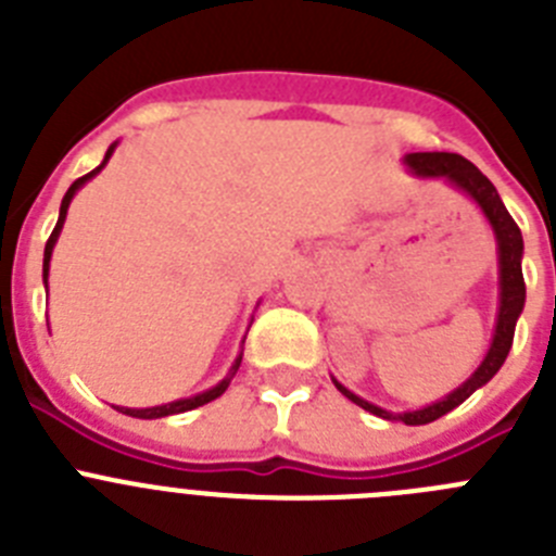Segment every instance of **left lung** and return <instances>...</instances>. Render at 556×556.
I'll return each mask as SVG.
<instances>
[{"label": "left lung", "mask_w": 556, "mask_h": 556, "mask_svg": "<svg viewBox=\"0 0 556 556\" xmlns=\"http://www.w3.org/2000/svg\"><path fill=\"white\" fill-rule=\"evenodd\" d=\"M406 169L417 178H434L445 180L451 189L462 191L465 198H470L476 203V208L484 214L490 230L495 236V255H498V312H495V328L493 339H490V348L481 358V365L470 372L465 381H462L456 390H451L448 395L434 401V404H426L420 409L409 412H392L384 406L370 404L365 397H358L356 392H351L348 387H342L337 378L331 376L333 387H337L348 401H353L356 406H362L365 412L376 417H384L392 424H406V426H426L437 417L448 415L451 409L468 401L476 390L488 384L490 378L501 370L504 358H507L509 348H513L515 337V323H518L520 312H523V303H527V287H523V269H520V258H523V236L520 228L515 225V219L509 217V211L501 203L498 191L490 184L468 159H462L456 152H409L404 159Z\"/></svg>", "instance_id": "left-lung-1"}]
</instances>
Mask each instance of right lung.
Listing matches in <instances>:
<instances>
[{"mask_svg": "<svg viewBox=\"0 0 556 556\" xmlns=\"http://www.w3.org/2000/svg\"><path fill=\"white\" fill-rule=\"evenodd\" d=\"M116 144H119V141H113V144L108 147L105 159H102V164L97 166V169H91V172H88V175H83V178H77L75 184L68 186V191H66V194H63V200H61V214H58V225H55V230H52V236H49L47 248H43V287H49V262H52V250H55V244H58V236H61V230H63V223H66L68 205H72V200H75V194H77V191L83 189V186L88 184V180H91V178H94V175H100V172L105 169V164H108V161H111V155H113V150H116ZM255 306H258V303H255ZM242 342H244V339H242ZM239 365H242V351H239V356L233 358V365H230L228 376H225L223 381H219V384H214V387H211V390H203V392H198V395H191V397H180V401H172V404H161V406H147V409H130V406H113V409H116V412H122V415L139 417V420H155V417H166V415H180V412L198 409V406H203V404H211V401H214V397H219V395H223L225 390H228L230 378L236 376V370H239Z\"/></svg>", "mask_w": 556, "mask_h": 556, "instance_id": "obj_1", "label": "right lung"}]
</instances>
